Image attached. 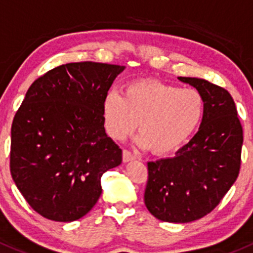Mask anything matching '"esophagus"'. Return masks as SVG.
Segmentation results:
<instances>
[{"label": "esophagus", "instance_id": "1", "mask_svg": "<svg viewBox=\"0 0 253 253\" xmlns=\"http://www.w3.org/2000/svg\"><path fill=\"white\" fill-rule=\"evenodd\" d=\"M135 157L132 156V153L130 151H127V149H124L123 151V162L124 163H127V162H131V160H134Z\"/></svg>", "mask_w": 253, "mask_h": 253}]
</instances>
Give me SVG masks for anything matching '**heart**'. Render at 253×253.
<instances>
[{
  "mask_svg": "<svg viewBox=\"0 0 253 253\" xmlns=\"http://www.w3.org/2000/svg\"><path fill=\"white\" fill-rule=\"evenodd\" d=\"M205 112L203 95L158 81H138L126 86L123 96L110 91L104 99L106 132L123 140L136 129L140 147L165 156L183 146L200 126Z\"/></svg>",
  "mask_w": 253,
  "mask_h": 253,
  "instance_id": "b5f03b06",
  "label": "heart"
}]
</instances>
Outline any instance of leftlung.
I'll return each mask as SVG.
<instances>
[{"mask_svg":"<svg viewBox=\"0 0 253 253\" xmlns=\"http://www.w3.org/2000/svg\"><path fill=\"white\" fill-rule=\"evenodd\" d=\"M178 80L203 95L205 112L197 134L175 157L147 164L145 204L160 221L188 223L211 212L238 178L244 137L225 89L202 78Z\"/></svg>","mask_w":253,"mask_h":253,"instance_id":"8db88e82","label":"left lung"}]
</instances>
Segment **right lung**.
<instances>
[{
	"label": "right lung",
	"instance_id": "right-lung-1",
	"mask_svg": "<svg viewBox=\"0 0 253 253\" xmlns=\"http://www.w3.org/2000/svg\"><path fill=\"white\" fill-rule=\"evenodd\" d=\"M126 66L84 61L37 78L15 113L10 173L29 205L56 222L80 219L101 195V176L122 163L102 104Z\"/></svg>",
	"mask_w": 253,
	"mask_h": 253
}]
</instances>
